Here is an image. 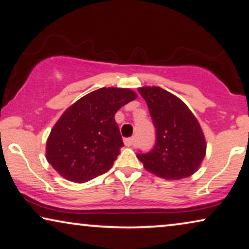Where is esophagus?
Returning a JSON list of instances; mask_svg holds the SVG:
<instances>
[{"mask_svg": "<svg viewBox=\"0 0 249 249\" xmlns=\"http://www.w3.org/2000/svg\"><path fill=\"white\" fill-rule=\"evenodd\" d=\"M124 143H125V145H126V146H132V145H134V143H135V138H128V139H125V140H124Z\"/></svg>", "mask_w": 249, "mask_h": 249, "instance_id": "obj_1", "label": "esophagus"}]
</instances>
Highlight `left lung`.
I'll return each instance as SVG.
<instances>
[{
  "instance_id": "obj_1",
  "label": "left lung",
  "mask_w": 249,
  "mask_h": 249,
  "mask_svg": "<svg viewBox=\"0 0 249 249\" xmlns=\"http://www.w3.org/2000/svg\"><path fill=\"white\" fill-rule=\"evenodd\" d=\"M156 127V144L138 159L149 173L179 180L197 171L206 153V141L197 118L183 100L160 87H141Z\"/></svg>"
}]
</instances>
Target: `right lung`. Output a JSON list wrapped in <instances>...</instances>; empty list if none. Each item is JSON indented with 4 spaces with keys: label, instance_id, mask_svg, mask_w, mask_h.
<instances>
[{
    "label": "right lung",
    "instance_id": "add662e5",
    "mask_svg": "<svg viewBox=\"0 0 249 249\" xmlns=\"http://www.w3.org/2000/svg\"><path fill=\"white\" fill-rule=\"evenodd\" d=\"M127 88H100L71 105L52 128L46 159L73 183H86L113 167L124 146L115 114L136 99Z\"/></svg>",
    "mask_w": 249,
    "mask_h": 249
}]
</instances>
